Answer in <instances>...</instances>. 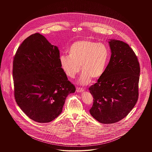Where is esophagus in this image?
I'll list each match as a JSON object with an SVG mask.
<instances>
[{"instance_id":"34e87169","label":"esophagus","mask_w":152,"mask_h":152,"mask_svg":"<svg viewBox=\"0 0 152 152\" xmlns=\"http://www.w3.org/2000/svg\"><path fill=\"white\" fill-rule=\"evenodd\" d=\"M84 91V89H83V88H76V92H83Z\"/></svg>"}]
</instances>
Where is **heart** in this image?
Wrapping results in <instances>:
<instances>
[{"label": "heart", "instance_id": "1", "mask_svg": "<svg viewBox=\"0 0 152 152\" xmlns=\"http://www.w3.org/2000/svg\"><path fill=\"white\" fill-rule=\"evenodd\" d=\"M68 56L63 55L60 62L65 74L75 78L81 70L79 80L82 85L101 79L105 71L109 58V50L104 44L89 40L76 41L68 49Z\"/></svg>", "mask_w": 152, "mask_h": 152}]
</instances>
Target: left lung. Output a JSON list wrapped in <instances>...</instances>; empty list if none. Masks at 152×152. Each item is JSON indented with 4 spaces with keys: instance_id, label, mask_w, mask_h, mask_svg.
Instances as JSON below:
<instances>
[{
    "instance_id": "8db88e82",
    "label": "left lung",
    "mask_w": 152,
    "mask_h": 152,
    "mask_svg": "<svg viewBox=\"0 0 152 152\" xmlns=\"http://www.w3.org/2000/svg\"><path fill=\"white\" fill-rule=\"evenodd\" d=\"M111 56L105 71L89 88L94 97L89 110L102 124H113L127 116L138 98L140 66L137 57L128 44L111 39Z\"/></svg>"
}]
</instances>
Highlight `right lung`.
<instances>
[{
  "label": "right lung",
  "instance_id": "right-lung-1",
  "mask_svg": "<svg viewBox=\"0 0 152 152\" xmlns=\"http://www.w3.org/2000/svg\"><path fill=\"white\" fill-rule=\"evenodd\" d=\"M12 75L17 104L37 123L55 119L67 96L76 90L61 68L58 47L39 33L26 38L18 48Z\"/></svg>",
  "mask_w": 152,
  "mask_h": 152
}]
</instances>
